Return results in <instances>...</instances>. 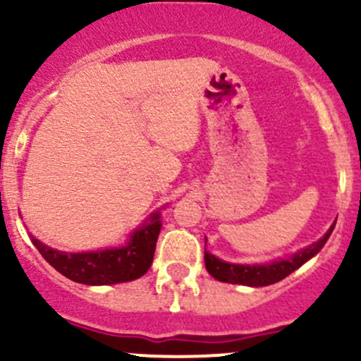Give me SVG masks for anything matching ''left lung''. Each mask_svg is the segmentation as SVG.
<instances>
[{"label": "left lung", "instance_id": "8db88e82", "mask_svg": "<svg viewBox=\"0 0 361 361\" xmlns=\"http://www.w3.org/2000/svg\"><path fill=\"white\" fill-rule=\"evenodd\" d=\"M334 227L335 224L326 231L323 238L314 241L309 247L302 248L296 254L284 259H275V261L264 262V264H234V262L222 261V259L215 257L208 250H204L206 269H208V274L213 279L220 282H227V284H241L248 286V288H262V286L275 284V282L291 275L295 269L305 264L309 259H312L324 247Z\"/></svg>", "mask_w": 361, "mask_h": 361}]
</instances>
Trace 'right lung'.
Returning <instances> with one entry per match:
<instances>
[{
    "label": "right lung",
    "mask_w": 361,
    "mask_h": 361,
    "mask_svg": "<svg viewBox=\"0 0 361 361\" xmlns=\"http://www.w3.org/2000/svg\"><path fill=\"white\" fill-rule=\"evenodd\" d=\"M162 220L160 209L153 212L121 247L92 252H61L31 236L42 257L66 279L86 286H111L142 277L155 254Z\"/></svg>",
    "instance_id": "obj_1"
}]
</instances>
